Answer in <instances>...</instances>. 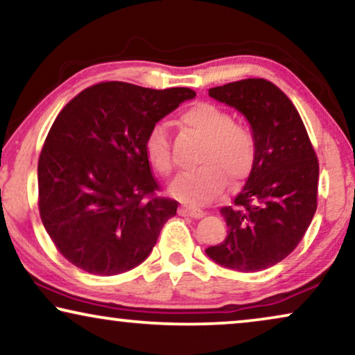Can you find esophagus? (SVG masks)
I'll list each match as a JSON object with an SVG mask.
<instances>
[{
    "instance_id": "esophagus-1",
    "label": "esophagus",
    "mask_w": 355,
    "mask_h": 355,
    "mask_svg": "<svg viewBox=\"0 0 355 355\" xmlns=\"http://www.w3.org/2000/svg\"><path fill=\"white\" fill-rule=\"evenodd\" d=\"M179 213L184 216H191V218H202L205 216V211L198 207H191V205H182L179 208Z\"/></svg>"
}]
</instances>
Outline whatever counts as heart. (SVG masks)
Instances as JSON below:
<instances>
[{"label":"heart","instance_id":"obj_1","mask_svg":"<svg viewBox=\"0 0 355 355\" xmlns=\"http://www.w3.org/2000/svg\"><path fill=\"white\" fill-rule=\"evenodd\" d=\"M182 125L203 137L197 162L200 166L184 173L174 181L171 192L189 205L215 200L227 187V179L239 186L250 176L257 159V137L245 123H236L220 105L198 101L184 110ZM145 157L155 171L168 178L174 171V158L168 130L155 124L145 140Z\"/></svg>","mask_w":355,"mask_h":355}]
</instances>
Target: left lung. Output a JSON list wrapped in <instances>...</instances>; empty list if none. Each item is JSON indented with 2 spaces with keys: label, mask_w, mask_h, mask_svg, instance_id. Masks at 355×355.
Returning <instances> with one entry per match:
<instances>
[{
  "label": "left lung",
  "mask_w": 355,
  "mask_h": 355,
  "mask_svg": "<svg viewBox=\"0 0 355 355\" xmlns=\"http://www.w3.org/2000/svg\"><path fill=\"white\" fill-rule=\"evenodd\" d=\"M208 95L234 106L257 137V159L244 189L221 208L227 236L208 247L216 263L260 271L286 259L317 210L318 158L299 111L266 79H242L213 87Z\"/></svg>",
  "instance_id": "obj_1"
}]
</instances>
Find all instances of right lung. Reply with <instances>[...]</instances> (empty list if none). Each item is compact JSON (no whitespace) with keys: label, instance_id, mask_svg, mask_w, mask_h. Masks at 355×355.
Here are the masks:
<instances>
[{"label":"right lung","instance_id":"add662e5","mask_svg":"<svg viewBox=\"0 0 355 355\" xmlns=\"http://www.w3.org/2000/svg\"><path fill=\"white\" fill-rule=\"evenodd\" d=\"M196 92L100 82L56 116L38 158V210L58 252L90 275L147 259L179 203L158 196L145 140Z\"/></svg>","mask_w":355,"mask_h":355}]
</instances>
